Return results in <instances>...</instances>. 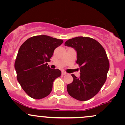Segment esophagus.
<instances>
[{"label":"esophagus","mask_w":125,"mask_h":125,"mask_svg":"<svg viewBox=\"0 0 125 125\" xmlns=\"http://www.w3.org/2000/svg\"><path fill=\"white\" fill-rule=\"evenodd\" d=\"M67 74V73L65 72H64V71L62 72V75H65V74Z\"/></svg>","instance_id":"esophagus-1"}]
</instances>
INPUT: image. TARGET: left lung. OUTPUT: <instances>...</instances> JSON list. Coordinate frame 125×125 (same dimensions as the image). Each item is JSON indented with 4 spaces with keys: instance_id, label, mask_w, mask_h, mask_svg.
<instances>
[{
    "instance_id": "1",
    "label": "left lung",
    "mask_w": 125,
    "mask_h": 125,
    "mask_svg": "<svg viewBox=\"0 0 125 125\" xmlns=\"http://www.w3.org/2000/svg\"><path fill=\"white\" fill-rule=\"evenodd\" d=\"M64 45L76 52V63L81 72L79 77L72 74L73 81L67 84V92L78 100L90 99L99 92L106 80L109 62L105 50L98 42L88 37L71 39Z\"/></svg>"
}]
</instances>
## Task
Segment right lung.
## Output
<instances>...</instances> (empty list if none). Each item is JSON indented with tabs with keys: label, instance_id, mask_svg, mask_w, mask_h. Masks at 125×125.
<instances>
[{
	"label": "right lung",
	"instance_id": "right-lung-1",
	"mask_svg": "<svg viewBox=\"0 0 125 125\" xmlns=\"http://www.w3.org/2000/svg\"><path fill=\"white\" fill-rule=\"evenodd\" d=\"M61 39L46 35L33 36L20 47L15 63L18 81L28 95L35 99L46 97L52 90L53 82L61 75L58 69L48 65Z\"/></svg>",
	"mask_w": 125,
	"mask_h": 125
}]
</instances>
